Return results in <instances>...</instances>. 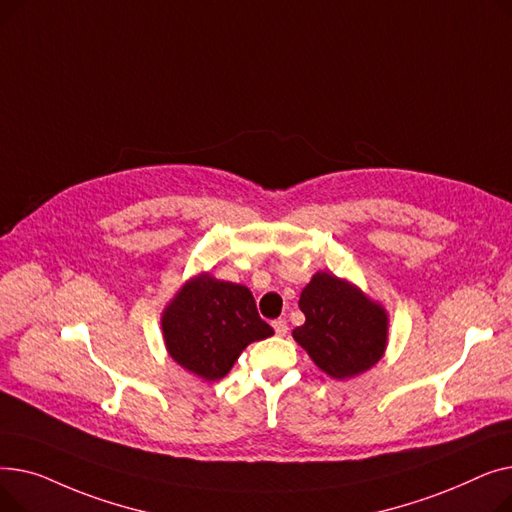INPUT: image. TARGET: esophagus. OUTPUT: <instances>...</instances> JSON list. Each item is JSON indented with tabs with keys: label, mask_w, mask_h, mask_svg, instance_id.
<instances>
[{
	"label": "esophagus",
	"mask_w": 512,
	"mask_h": 512,
	"mask_svg": "<svg viewBox=\"0 0 512 512\" xmlns=\"http://www.w3.org/2000/svg\"><path fill=\"white\" fill-rule=\"evenodd\" d=\"M272 326H274V332H276L278 336H286V332H288V324H286L284 319H276Z\"/></svg>",
	"instance_id": "1"
}]
</instances>
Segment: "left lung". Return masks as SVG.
Returning <instances> with one entry per match:
<instances>
[{"label": "left lung", "instance_id": "1", "mask_svg": "<svg viewBox=\"0 0 512 512\" xmlns=\"http://www.w3.org/2000/svg\"><path fill=\"white\" fill-rule=\"evenodd\" d=\"M299 307L305 324L292 338L334 380H351L378 363L388 346V311L353 282L330 272L313 274Z\"/></svg>", "mask_w": 512, "mask_h": 512}]
</instances>
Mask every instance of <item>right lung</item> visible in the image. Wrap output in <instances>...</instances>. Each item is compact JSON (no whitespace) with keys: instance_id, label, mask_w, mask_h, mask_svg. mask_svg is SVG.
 Segmentation results:
<instances>
[{"instance_id":"1","label":"right lung","mask_w":512,"mask_h":512,"mask_svg":"<svg viewBox=\"0 0 512 512\" xmlns=\"http://www.w3.org/2000/svg\"><path fill=\"white\" fill-rule=\"evenodd\" d=\"M161 334L182 369L215 382L251 342L270 338L274 330L259 317L247 286L203 272L186 280L161 311Z\"/></svg>"}]
</instances>
